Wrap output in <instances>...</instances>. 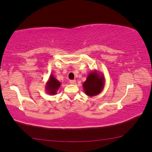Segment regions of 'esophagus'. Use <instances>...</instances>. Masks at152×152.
<instances>
[{"mask_svg": "<svg viewBox=\"0 0 152 152\" xmlns=\"http://www.w3.org/2000/svg\"><path fill=\"white\" fill-rule=\"evenodd\" d=\"M76 82V81L75 80H70V83L71 84H75Z\"/></svg>", "mask_w": 152, "mask_h": 152, "instance_id": "obj_1", "label": "esophagus"}]
</instances>
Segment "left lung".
<instances>
[{
  "label": "left lung",
  "instance_id": "1",
  "mask_svg": "<svg viewBox=\"0 0 152 152\" xmlns=\"http://www.w3.org/2000/svg\"><path fill=\"white\" fill-rule=\"evenodd\" d=\"M104 76L96 70H94L88 74L82 86L87 96H94L101 93L104 88Z\"/></svg>",
  "mask_w": 152,
  "mask_h": 152
}]
</instances>
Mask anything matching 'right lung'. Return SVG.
<instances>
[{"label": "right lung", "instance_id": "obj_1", "mask_svg": "<svg viewBox=\"0 0 152 152\" xmlns=\"http://www.w3.org/2000/svg\"><path fill=\"white\" fill-rule=\"evenodd\" d=\"M61 86V82L56 79L53 74H51L48 82L45 84V91L48 94L55 95L57 93L59 88Z\"/></svg>", "mask_w": 152, "mask_h": 152}]
</instances>
